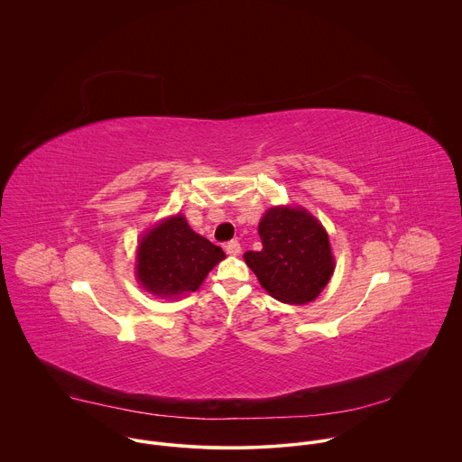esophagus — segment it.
<instances>
[{
  "instance_id": "34e87169",
  "label": "esophagus",
  "mask_w": 462,
  "mask_h": 462,
  "mask_svg": "<svg viewBox=\"0 0 462 462\" xmlns=\"http://www.w3.org/2000/svg\"><path fill=\"white\" fill-rule=\"evenodd\" d=\"M224 247H226V253L231 254V256H236V254H240V251H242L238 240H231V242H227Z\"/></svg>"
}]
</instances>
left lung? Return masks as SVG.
<instances>
[{"label": "left lung", "instance_id": "left-lung-1", "mask_svg": "<svg viewBox=\"0 0 462 462\" xmlns=\"http://www.w3.org/2000/svg\"><path fill=\"white\" fill-rule=\"evenodd\" d=\"M262 251H247L245 263L260 285L278 301H313L333 274L329 240L322 226L305 209L273 208L260 226Z\"/></svg>", "mask_w": 462, "mask_h": 462}]
</instances>
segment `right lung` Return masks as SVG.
<instances>
[{"label": "right lung", "mask_w": 462, "mask_h": 462, "mask_svg": "<svg viewBox=\"0 0 462 462\" xmlns=\"http://www.w3.org/2000/svg\"><path fill=\"white\" fill-rule=\"evenodd\" d=\"M224 258L218 245L197 235L186 218L177 215L143 236L138 249V278L155 296L173 298L195 292Z\"/></svg>", "instance_id": "right-lung-1"}]
</instances>
